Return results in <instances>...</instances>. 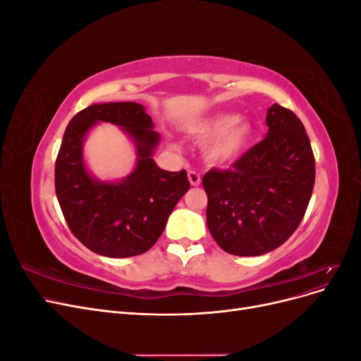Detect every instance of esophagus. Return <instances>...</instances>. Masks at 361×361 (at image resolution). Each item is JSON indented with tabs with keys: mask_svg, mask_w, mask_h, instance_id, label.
Masks as SVG:
<instances>
[{
	"mask_svg": "<svg viewBox=\"0 0 361 361\" xmlns=\"http://www.w3.org/2000/svg\"><path fill=\"white\" fill-rule=\"evenodd\" d=\"M188 179H190V183L192 185V187H199V185L202 183V178H200V174L199 173H195V171H188Z\"/></svg>",
	"mask_w": 361,
	"mask_h": 361,
	"instance_id": "34e87169",
	"label": "esophagus"
}]
</instances>
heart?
Instances as JSON below:
<instances>
[{"mask_svg": "<svg viewBox=\"0 0 361 361\" xmlns=\"http://www.w3.org/2000/svg\"><path fill=\"white\" fill-rule=\"evenodd\" d=\"M192 134L202 141L207 140L203 147L206 161L214 166H228L250 150L255 140V128L235 113H218L195 123Z\"/></svg>", "mask_w": 361, "mask_h": 361, "instance_id": "heart-1", "label": "heart"}]
</instances>
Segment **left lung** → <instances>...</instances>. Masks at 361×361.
Masks as SVG:
<instances>
[{"label":"left lung","mask_w":361,"mask_h":361,"mask_svg":"<svg viewBox=\"0 0 361 361\" xmlns=\"http://www.w3.org/2000/svg\"><path fill=\"white\" fill-rule=\"evenodd\" d=\"M268 133L233 164L209 170L207 228L224 251L260 256L297 231L314 185V158L301 120L277 104L268 108Z\"/></svg>","instance_id":"obj_1"}]
</instances>
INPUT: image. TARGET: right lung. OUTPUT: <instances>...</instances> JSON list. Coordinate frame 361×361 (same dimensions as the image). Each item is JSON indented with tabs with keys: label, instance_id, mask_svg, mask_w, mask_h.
Instances as JSON below:
<instances>
[{
	"label": "right lung",
	"instance_id": "right-lung-1",
	"mask_svg": "<svg viewBox=\"0 0 361 361\" xmlns=\"http://www.w3.org/2000/svg\"><path fill=\"white\" fill-rule=\"evenodd\" d=\"M99 123L118 126L136 147V166L122 180L101 181L85 164V138ZM159 140L145 105L137 102L93 104L69 122L56 161V194L72 233L93 253L106 257L146 253L190 190L187 171L157 166Z\"/></svg>",
	"mask_w": 361,
	"mask_h": 361
}]
</instances>
